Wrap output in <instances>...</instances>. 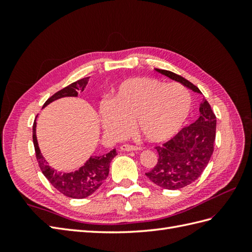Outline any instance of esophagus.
<instances>
[{
	"instance_id": "1",
	"label": "esophagus",
	"mask_w": 252,
	"mask_h": 252,
	"mask_svg": "<svg viewBox=\"0 0 252 252\" xmlns=\"http://www.w3.org/2000/svg\"><path fill=\"white\" fill-rule=\"evenodd\" d=\"M120 148H121V151H123V152H136V151H140V148H138V147L133 146V145H129V144H125V145H122Z\"/></svg>"
}]
</instances>
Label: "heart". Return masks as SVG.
Listing matches in <instances>:
<instances>
[{
  "instance_id": "1",
  "label": "heart",
  "mask_w": 252,
  "mask_h": 252,
  "mask_svg": "<svg viewBox=\"0 0 252 252\" xmlns=\"http://www.w3.org/2000/svg\"><path fill=\"white\" fill-rule=\"evenodd\" d=\"M191 98L183 85L149 77L130 78L119 84L110 100L100 104L104 129L115 137L127 135L132 121L138 132L152 143L172 138L183 126Z\"/></svg>"
}]
</instances>
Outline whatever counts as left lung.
Wrapping results in <instances>:
<instances>
[{
  "instance_id": "left-lung-1",
  "label": "left lung",
  "mask_w": 252,
  "mask_h": 252,
  "mask_svg": "<svg viewBox=\"0 0 252 252\" xmlns=\"http://www.w3.org/2000/svg\"><path fill=\"white\" fill-rule=\"evenodd\" d=\"M155 70L201 94L196 85L179 74L163 69ZM199 112L194 123L183 127L162 146L156 147L158 162L145 173L153 183L164 189H180L195 182L206 169L215 149L217 118L206 99L200 104Z\"/></svg>"
}]
</instances>
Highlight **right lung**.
Masks as SVG:
<instances>
[{"mask_svg":"<svg viewBox=\"0 0 252 252\" xmlns=\"http://www.w3.org/2000/svg\"><path fill=\"white\" fill-rule=\"evenodd\" d=\"M90 77L80 79L78 81L69 84L68 87L63 88V90L58 91L53 96L47 99L44 105L51 104L52 101L60 99L62 97H67V96H78V91L83 92L85 87L89 82ZM35 127L36 122L34 120L33 126H32V138H33V145L35 151V157L39 167L44 174L45 178L49 180L50 183L55 187V189L61 191L63 195L70 198H76V199H82V198L89 197L92 195L96 189L103 184V182L107 179L109 173V164L110 161L117 155L116 149H112L109 153H107L103 156H95L91 157L87 162L82 165L79 170L70 173L57 172L56 170L53 169L47 164L46 160L42 156L40 152L39 145H37V140L35 135Z\"/></svg>","mask_w":252,"mask_h":252,"instance_id":"add662e5","label":"right lung"}]
</instances>
